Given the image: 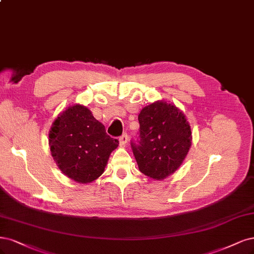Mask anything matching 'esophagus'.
<instances>
[{
	"instance_id": "obj_1",
	"label": "esophagus",
	"mask_w": 254,
	"mask_h": 254,
	"mask_svg": "<svg viewBox=\"0 0 254 254\" xmlns=\"http://www.w3.org/2000/svg\"><path fill=\"white\" fill-rule=\"evenodd\" d=\"M119 141H120L121 146H125L128 142V135L126 133H124L123 135H121L120 138H119Z\"/></svg>"
}]
</instances>
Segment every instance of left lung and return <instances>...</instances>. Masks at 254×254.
Segmentation results:
<instances>
[{"label": "left lung", "mask_w": 254, "mask_h": 254, "mask_svg": "<svg viewBox=\"0 0 254 254\" xmlns=\"http://www.w3.org/2000/svg\"><path fill=\"white\" fill-rule=\"evenodd\" d=\"M137 144L131 141L138 169L153 180H164L182 165L191 146L185 115L172 104L154 102L138 115Z\"/></svg>", "instance_id": "8db88e82"}]
</instances>
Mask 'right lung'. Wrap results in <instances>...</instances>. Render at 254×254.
<instances>
[{
	"label": "right lung",
	"instance_id": "right-lung-1",
	"mask_svg": "<svg viewBox=\"0 0 254 254\" xmlns=\"http://www.w3.org/2000/svg\"><path fill=\"white\" fill-rule=\"evenodd\" d=\"M49 146L61 171L69 179L87 184L101 177L119 141L106 133L88 108L75 104L52 123Z\"/></svg>",
	"mask_w": 254,
	"mask_h": 254
}]
</instances>
